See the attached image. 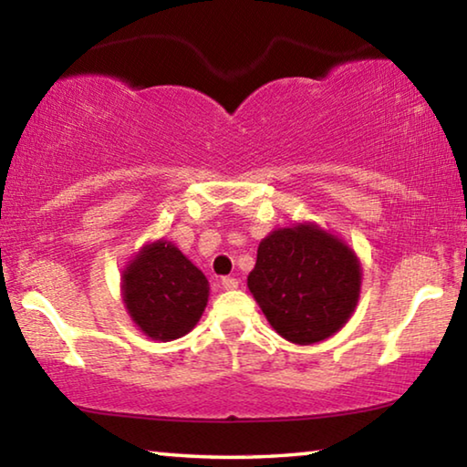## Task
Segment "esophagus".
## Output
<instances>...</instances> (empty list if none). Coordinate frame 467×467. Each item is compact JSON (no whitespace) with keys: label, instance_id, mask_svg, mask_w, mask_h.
Instances as JSON below:
<instances>
[{"label":"esophagus","instance_id":"1","mask_svg":"<svg viewBox=\"0 0 467 467\" xmlns=\"http://www.w3.org/2000/svg\"><path fill=\"white\" fill-rule=\"evenodd\" d=\"M220 285H222V289H226V291H233V289L239 287V278H234V276H222Z\"/></svg>","mask_w":467,"mask_h":467}]
</instances>
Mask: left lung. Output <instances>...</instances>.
Listing matches in <instances>:
<instances>
[{"mask_svg":"<svg viewBox=\"0 0 467 467\" xmlns=\"http://www.w3.org/2000/svg\"><path fill=\"white\" fill-rule=\"evenodd\" d=\"M247 287L278 336L306 346L333 336L350 318L360 266L344 243L300 224L260 243Z\"/></svg>","mask_w":467,"mask_h":467,"instance_id":"1","label":"left lung"}]
</instances>
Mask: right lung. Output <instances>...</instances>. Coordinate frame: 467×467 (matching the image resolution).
<instances>
[{"label":"right lung","mask_w":467,"mask_h":467,"mask_svg":"<svg viewBox=\"0 0 467 467\" xmlns=\"http://www.w3.org/2000/svg\"><path fill=\"white\" fill-rule=\"evenodd\" d=\"M207 296L205 275L167 241L144 247L123 273L125 308L159 342L186 336L203 315Z\"/></svg>","instance_id":"right-lung-1"}]
</instances>
